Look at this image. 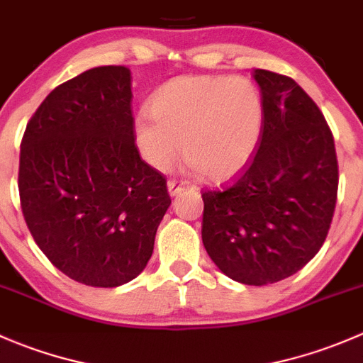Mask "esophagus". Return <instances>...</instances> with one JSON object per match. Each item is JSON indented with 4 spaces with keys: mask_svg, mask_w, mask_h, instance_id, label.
I'll use <instances>...</instances> for the list:
<instances>
[{
    "mask_svg": "<svg viewBox=\"0 0 363 363\" xmlns=\"http://www.w3.org/2000/svg\"><path fill=\"white\" fill-rule=\"evenodd\" d=\"M186 188H188V182L175 181V179H170V181H168V193H170V196H177L179 193L184 191Z\"/></svg>",
    "mask_w": 363,
    "mask_h": 363,
    "instance_id": "esophagus-1",
    "label": "esophagus"
}]
</instances>
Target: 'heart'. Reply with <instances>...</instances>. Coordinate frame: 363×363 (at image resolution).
Returning a JSON list of instances; mask_svg holds the SVG:
<instances>
[{"label":"heart","instance_id":"obj_1","mask_svg":"<svg viewBox=\"0 0 363 363\" xmlns=\"http://www.w3.org/2000/svg\"><path fill=\"white\" fill-rule=\"evenodd\" d=\"M265 121L259 87L242 75H181L155 93L135 119V144L156 170L184 156L208 181H228L258 149Z\"/></svg>","mask_w":363,"mask_h":363}]
</instances>
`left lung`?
<instances>
[{
	"mask_svg": "<svg viewBox=\"0 0 363 363\" xmlns=\"http://www.w3.org/2000/svg\"><path fill=\"white\" fill-rule=\"evenodd\" d=\"M265 104L258 151L233 184L203 191L202 240L218 269L252 286L298 272L323 246L337 202L332 131L294 79L255 69Z\"/></svg>",
	"mask_w": 363,
	"mask_h": 363,
	"instance_id": "left-lung-1",
	"label": "left lung"
}]
</instances>
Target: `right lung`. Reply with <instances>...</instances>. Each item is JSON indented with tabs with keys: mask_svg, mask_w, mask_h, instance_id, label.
I'll list each match as a JSON object with an SVG mask.
<instances>
[{
	"mask_svg": "<svg viewBox=\"0 0 363 363\" xmlns=\"http://www.w3.org/2000/svg\"><path fill=\"white\" fill-rule=\"evenodd\" d=\"M131 73L98 67L50 91L21 142V207L43 255L77 283L116 288L138 276L172 200L140 158Z\"/></svg>",
	"mask_w": 363,
	"mask_h": 363,
	"instance_id": "1",
	"label": "right lung"
}]
</instances>
